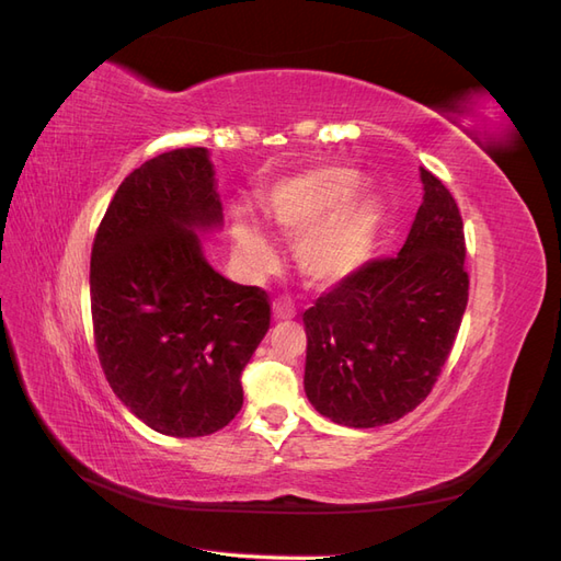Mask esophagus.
<instances>
[{
	"mask_svg": "<svg viewBox=\"0 0 561 561\" xmlns=\"http://www.w3.org/2000/svg\"><path fill=\"white\" fill-rule=\"evenodd\" d=\"M272 312H275V320H291L296 314V308L291 306V300L277 298L275 304H272Z\"/></svg>",
	"mask_w": 561,
	"mask_h": 561,
	"instance_id": "1",
	"label": "esophagus"
}]
</instances>
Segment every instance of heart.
I'll return each mask as SVG.
<instances>
[{
	"label": "heart",
	"instance_id": "b5f03b06",
	"mask_svg": "<svg viewBox=\"0 0 561 561\" xmlns=\"http://www.w3.org/2000/svg\"><path fill=\"white\" fill-rule=\"evenodd\" d=\"M357 194V175L343 168L308 172L282 182L267 196V215L282 234L298 237L332 218L348 206ZM377 208L363 206L348 215L313 229L298 243V263L312 282L329 284L346 277L360 265L371 247L377 229ZM237 249L253 270H267L275 261L270 241L253 222L239 220L234 227Z\"/></svg>",
	"mask_w": 561,
	"mask_h": 561
}]
</instances>
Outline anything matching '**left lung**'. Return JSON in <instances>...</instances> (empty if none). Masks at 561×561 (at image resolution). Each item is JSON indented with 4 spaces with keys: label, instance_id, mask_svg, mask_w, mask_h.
<instances>
[{
    "label": "left lung",
    "instance_id": "obj_1",
    "mask_svg": "<svg viewBox=\"0 0 561 561\" xmlns=\"http://www.w3.org/2000/svg\"><path fill=\"white\" fill-rule=\"evenodd\" d=\"M422 182L400 253L367 261L304 312L306 396L336 424L371 428L412 412L434 389L462 324V215L424 168Z\"/></svg>",
    "mask_w": 561,
    "mask_h": 561
}]
</instances>
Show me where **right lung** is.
Segmentation results:
<instances>
[{
	"mask_svg": "<svg viewBox=\"0 0 561 561\" xmlns=\"http://www.w3.org/2000/svg\"><path fill=\"white\" fill-rule=\"evenodd\" d=\"M222 218L204 147L151 158L99 225L90 296L94 346L125 408L158 434L220 431L243 405L241 371L270 329L261 286L218 275L194 229Z\"/></svg>",
	"mask_w": 561,
	"mask_h": 561,
	"instance_id": "right-lung-1",
	"label": "right lung"
}]
</instances>
